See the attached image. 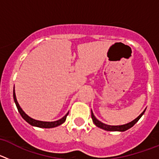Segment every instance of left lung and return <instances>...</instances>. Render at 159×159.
<instances>
[{
    "mask_svg": "<svg viewBox=\"0 0 159 159\" xmlns=\"http://www.w3.org/2000/svg\"><path fill=\"white\" fill-rule=\"evenodd\" d=\"M145 111L146 110L143 111V113L140 114V116H138L135 119H134V120L130 122V123H127V124H124V125H120V126H111V125H107L105 124V123H102V122L98 120V119L95 117L92 111V121H93V123H95V126H97V127H99V128L103 129V130H108V131H125V130H128V129H130V127H133V126H134V125L139 120V119L142 117V116H143V114H144Z\"/></svg>",
    "mask_w": 159,
    "mask_h": 159,
    "instance_id": "left-lung-1",
    "label": "left lung"
}]
</instances>
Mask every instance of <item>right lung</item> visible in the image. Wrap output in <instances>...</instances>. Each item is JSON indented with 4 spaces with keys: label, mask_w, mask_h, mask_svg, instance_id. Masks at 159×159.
<instances>
[{
    "label": "right lung",
    "mask_w": 159,
    "mask_h": 159,
    "mask_svg": "<svg viewBox=\"0 0 159 159\" xmlns=\"http://www.w3.org/2000/svg\"><path fill=\"white\" fill-rule=\"evenodd\" d=\"M13 99H14V102L16 103V106L17 107V110L19 111V113L20 114V116H22L24 119H25V121L29 123V124L32 125V126H34V127H40V128H52V127H58L60 125H61L62 123H64L66 120V118H67V115L69 113V111L67 112L65 116L62 118V119H59L57 121H54V122H43V121H39V120H36V119H32L31 117H29L28 115L25 113L23 110L21 109V107H20L19 103H18L17 100H16V94H15V90H13Z\"/></svg>",
    "instance_id": "obj_1"
}]
</instances>
